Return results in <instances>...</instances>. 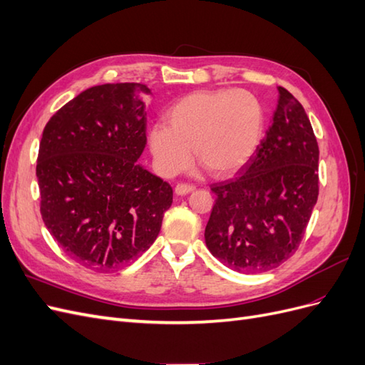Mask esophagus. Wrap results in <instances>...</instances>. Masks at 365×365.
<instances>
[{"label":"esophagus","mask_w":365,"mask_h":365,"mask_svg":"<svg viewBox=\"0 0 365 365\" xmlns=\"http://www.w3.org/2000/svg\"><path fill=\"white\" fill-rule=\"evenodd\" d=\"M195 190V185L192 184H178L175 187V193L178 196H184V195H189Z\"/></svg>","instance_id":"esophagus-1"}]
</instances>
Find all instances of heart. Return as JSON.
Masks as SVG:
<instances>
[{
	"instance_id": "b5f03b06",
	"label": "heart",
	"mask_w": 365,
	"mask_h": 365,
	"mask_svg": "<svg viewBox=\"0 0 365 365\" xmlns=\"http://www.w3.org/2000/svg\"><path fill=\"white\" fill-rule=\"evenodd\" d=\"M169 125L149 130V148L161 175L172 176L196 161L215 176L240 170L259 149L264 108L245 90L197 91L168 111Z\"/></svg>"
}]
</instances>
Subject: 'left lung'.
Here are the masks:
<instances>
[{
    "mask_svg": "<svg viewBox=\"0 0 365 365\" xmlns=\"http://www.w3.org/2000/svg\"><path fill=\"white\" fill-rule=\"evenodd\" d=\"M271 128L242 176L216 182L205 245L227 268L257 274L297 251L318 197V145L304 108L279 86Z\"/></svg>",
    "mask_w": 365,
    "mask_h": 365,
    "instance_id": "left-lung-1",
    "label": "left lung"
}]
</instances>
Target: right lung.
I'll return each mask as SVG.
<instances>
[{
  "instance_id": "1",
  "label": "right lung",
  "mask_w": 365,
  "mask_h": 365,
  "mask_svg": "<svg viewBox=\"0 0 365 365\" xmlns=\"http://www.w3.org/2000/svg\"><path fill=\"white\" fill-rule=\"evenodd\" d=\"M141 83L88 88L43 128L36 176L41 215L61 248L111 272L155 242L173 201L169 182L138 164L146 146Z\"/></svg>"
}]
</instances>
